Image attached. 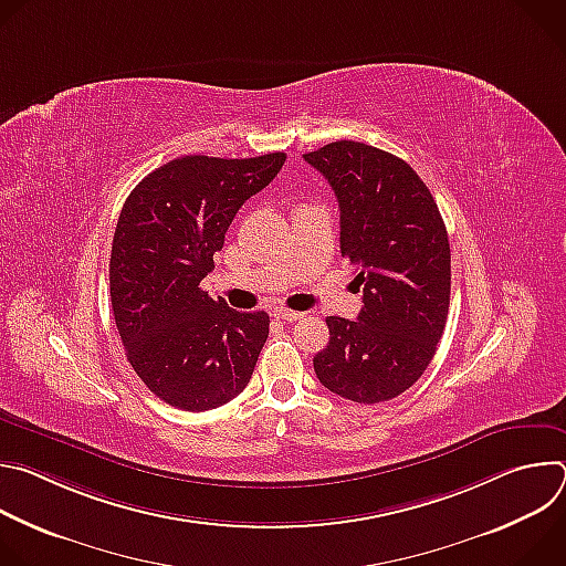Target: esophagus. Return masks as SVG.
Returning <instances> with one entry per match:
<instances>
[{
  "instance_id": "1",
  "label": "esophagus",
  "mask_w": 566,
  "mask_h": 566,
  "mask_svg": "<svg viewBox=\"0 0 566 566\" xmlns=\"http://www.w3.org/2000/svg\"><path fill=\"white\" fill-rule=\"evenodd\" d=\"M273 315L277 317V319H286V322H295V319H300V317H304V313H300V311H291V308H275L273 311Z\"/></svg>"
}]
</instances>
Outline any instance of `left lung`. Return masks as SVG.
I'll return each mask as SVG.
<instances>
[{"mask_svg":"<svg viewBox=\"0 0 566 566\" xmlns=\"http://www.w3.org/2000/svg\"><path fill=\"white\" fill-rule=\"evenodd\" d=\"M304 160L340 208V253L363 289L358 319L327 317L329 345L313 356L317 380L354 402L410 389L430 365L450 306V244L434 197L406 160L336 140Z\"/></svg>","mask_w":566,"mask_h":566,"instance_id":"obj_1","label":"left lung"}]
</instances>
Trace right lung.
Instances as JSON below:
<instances>
[{"label":"right lung","instance_id":"obj_1","mask_svg":"<svg viewBox=\"0 0 566 566\" xmlns=\"http://www.w3.org/2000/svg\"><path fill=\"white\" fill-rule=\"evenodd\" d=\"M284 160V151L181 156L149 172L120 210L109 260L114 319L129 365L172 408L214 410L253 376L269 313L234 311L199 284L237 210Z\"/></svg>","mask_w":566,"mask_h":566}]
</instances>
